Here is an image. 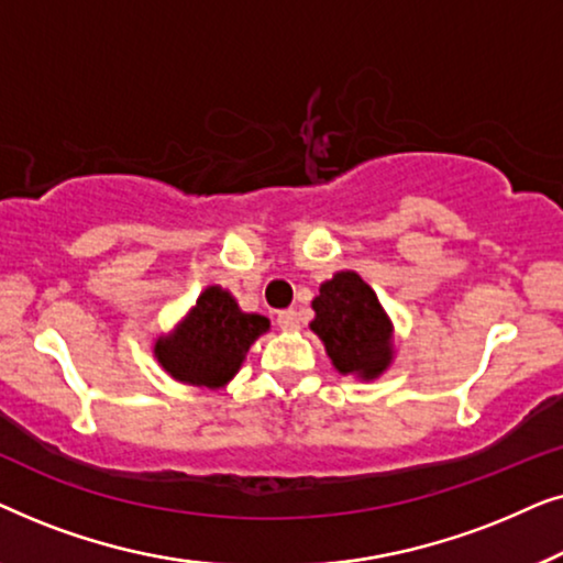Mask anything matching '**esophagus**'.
I'll use <instances>...</instances> for the list:
<instances>
[{
  "instance_id": "34e87169",
  "label": "esophagus",
  "mask_w": 563,
  "mask_h": 563,
  "mask_svg": "<svg viewBox=\"0 0 563 563\" xmlns=\"http://www.w3.org/2000/svg\"><path fill=\"white\" fill-rule=\"evenodd\" d=\"M276 325H279L282 330H299V314L295 310H284L279 312V318H276Z\"/></svg>"
}]
</instances>
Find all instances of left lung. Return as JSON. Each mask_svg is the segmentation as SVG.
Returning a JSON list of instances; mask_svg holds the SVG:
<instances>
[{
	"label": "left lung",
	"mask_w": 563,
	"mask_h": 563,
	"mask_svg": "<svg viewBox=\"0 0 563 563\" xmlns=\"http://www.w3.org/2000/svg\"><path fill=\"white\" fill-rule=\"evenodd\" d=\"M310 330L338 374L372 382L395 361V325L376 291L356 272H338L312 299Z\"/></svg>",
	"instance_id": "1"
}]
</instances>
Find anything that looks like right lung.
I'll list each match as a JSON object with an SVG mask.
<instances>
[{
    "label": "right lung",
    "mask_w": 563,
    "mask_h": 563,
    "mask_svg": "<svg viewBox=\"0 0 563 563\" xmlns=\"http://www.w3.org/2000/svg\"><path fill=\"white\" fill-rule=\"evenodd\" d=\"M272 322L258 312H243L228 289L207 287L172 333L153 341L158 366L181 384L222 389L241 372L245 353Z\"/></svg>",
    "instance_id": "right-lung-1"
}]
</instances>
